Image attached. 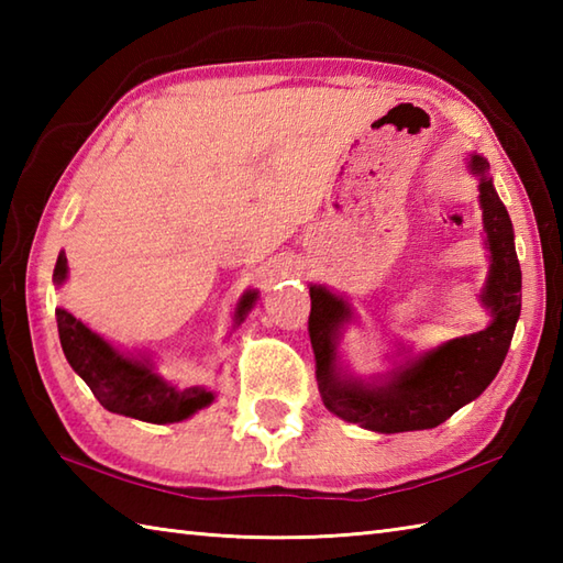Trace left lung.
<instances>
[{"label":"left lung","mask_w":563,"mask_h":563,"mask_svg":"<svg viewBox=\"0 0 563 563\" xmlns=\"http://www.w3.org/2000/svg\"><path fill=\"white\" fill-rule=\"evenodd\" d=\"M466 169L479 181L484 246L488 251V275L479 295L488 312L486 329L450 339L423 353L394 343V351L387 353V361H391L387 373L361 377L341 361L343 331L357 319L353 305L327 285H309V339L317 357V385L327 409L343 421L375 433L435 428L479 397L506 361L520 319L522 273L516 234L494 178L488 176V162L474 152L466 159Z\"/></svg>","instance_id":"obj_1"}]
</instances>
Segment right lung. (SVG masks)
Returning <instances> with one entry per match:
<instances>
[{"label": "right lung", "instance_id": "obj_1", "mask_svg": "<svg viewBox=\"0 0 563 563\" xmlns=\"http://www.w3.org/2000/svg\"><path fill=\"white\" fill-rule=\"evenodd\" d=\"M67 256L59 251L53 283H67ZM258 300V290H246L234 307V327L242 324L246 314L254 309ZM59 343L71 369L87 382L93 397L101 401L103 409L111 413H121L137 418L145 423H178L186 421L200 409L214 401V391L208 387H178L172 379L159 375L147 355L121 351L111 341L91 331L84 321L67 309H55Z\"/></svg>", "mask_w": 563, "mask_h": 563}]
</instances>
